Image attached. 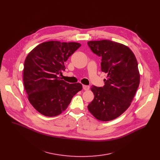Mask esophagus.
Masks as SVG:
<instances>
[{
  "mask_svg": "<svg viewBox=\"0 0 160 160\" xmlns=\"http://www.w3.org/2000/svg\"><path fill=\"white\" fill-rule=\"evenodd\" d=\"M89 86L88 85H83V88L85 90H89Z\"/></svg>",
  "mask_w": 160,
  "mask_h": 160,
  "instance_id": "obj_1",
  "label": "esophagus"
}]
</instances>
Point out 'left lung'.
Here are the masks:
<instances>
[{
	"mask_svg": "<svg viewBox=\"0 0 160 160\" xmlns=\"http://www.w3.org/2000/svg\"><path fill=\"white\" fill-rule=\"evenodd\" d=\"M87 44L101 58V70L108 74L103 87H90L94 98L87 108L96 119L111 121L131 104L140 83L138 63L131 49L122 43L102 40Z\"/></svg>",
	"mask_w": 160,
	"mask_h": 160,
	"instance_id": "8db88e82",
	"label": "left lung"
}]
</instances>
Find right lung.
I'll use <instances>...</instances> for the list:
<instances>
[{
	"label": "right lung",
	"mask_w": 160,
	"mask_h": 160,
	"mask_svg": "<svg viewBox=\"0 0 160 160\" xmlns=\"http://www.w3.org/2000/svg\"><path fill=\"white\" fill-rule=\"evenodd\" d=\"M81 44L49 41L40 43L27 56L23 83L28 99L42 115L56 117L66 109L73 97L82 89L80 83H67L59 77L65 62Z\"/></svg>",
	"instance_id": "right-lung-1"
}]
</instances>
